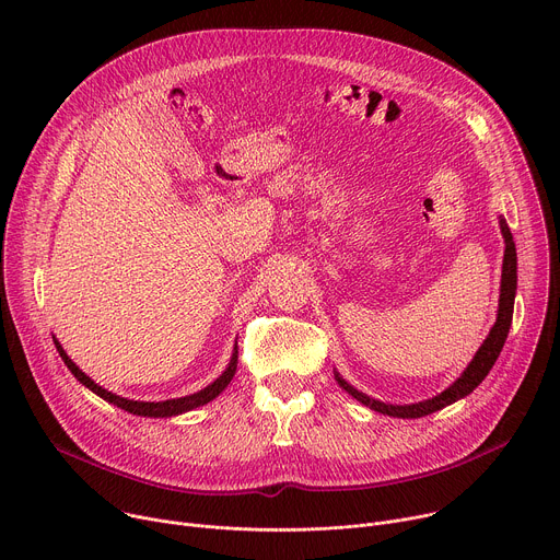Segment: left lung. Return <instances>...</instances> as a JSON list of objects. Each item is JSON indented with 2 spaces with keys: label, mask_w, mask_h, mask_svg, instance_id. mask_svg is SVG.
<instances>
[{
  "label": "left lung",
  "mask_w": 560,
  "mask_h": 560,
  "mask_svg": "<svg viewBox=\"0 0 560 560\" xmlns=\"http://www.w3.org/2000/svg\"><path fill=\"white\" fill-rule=\"evenodd\" d=\"M501 232L505 236V257H503V275H501V299H499V316H497V324L490 330L488 339L483 341V346L478 348V352L474 354L471 363L465 368V372L441 394L428 398V401L421 404H412V406H389V404H381L376 398H370L368 394L354 389L346 378H341L339 374H335V378L339 381V385L352 394L357 401H361L363 406H368L374 412L387 415V417H398V419H421L428 417L436 410H443L445 406H452L458 398L467 396L474 387L481 385V381L488 376V372L492 370V365L497 363L510 326H512V314H514V294H516V246H514V238L512 232L505 223V219H501Z\"/></svg>",
  "instance_id": "obj_1"
}]
</instances>
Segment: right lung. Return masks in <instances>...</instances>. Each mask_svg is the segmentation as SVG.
Masks as SVG:
<instances>
[{
  "label": "right lung",
  "mask_w": 560,
  "mask_h": 560,
  "mask_svg": "<svg viewBox=\"0 0 560 560\" xmlns=\"http://www.w3.org/2000/svg\"><path fill=\"white\" fill-rule=\"evenodd\" d=\"M52 341H55V348H57L61 361L68 365V370L74 374V378H77L79 383L86 385L89 389H93L97 396L104 398V401H108V404H113V406H117V408H121V410H126V412H130V415H137V417H152V419L177 417V415H184V412H190V410H195V408H199V406L210 404L212 398H217V396L228 387V383L232 381V376H234V372H236V361H238V348L234 346L232 359H230L225 372H223L217 381H212L208 387H203V389H199V392H195V394H190V396L168 398V401H156V404L152 401V404H150V401H132V398H124V396H117V394L104 389L102 385H97L91 376H86L82 370H79V368L70 361V357L63 352V348L59 346L57 339H52Z\"/></svg>",
  "instance_id": "obj_1"
}]
</instances>
